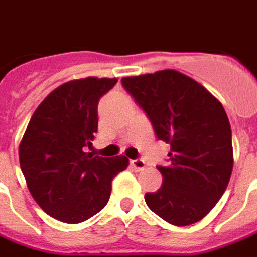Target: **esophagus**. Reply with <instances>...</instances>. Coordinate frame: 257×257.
I'll return each mask as SVG.
<instances>
[{"mask_svg": "<svg viewBox=\"0 0 257 257\" xmlns=\"http://www.w3.org/2000/svg\"><path fill=\"white\" fill-rule=\"evenodd\" d=\"M131 167L134 168L135 171H142L146 168V162L142 158H136V160L131 161Z\"/></svg>", "mask_w": 257, "mask_h": 257, "instance_id": "obj_1", "label": "esophagus"}]
</instances>
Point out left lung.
<instances>
[{
  "label": "left lung",
  "instance_id": "obj_1",
  "mask_svg": "<svg viewBox=\"0 0 257 257\" xmlns=\"http://www.w3.org/2000/svg\"><path fill=\"white\" fill-rule=\"evenodd\" d=\"M151 121L157 138L171 145L169 164L157 167L162 186L146 193L147 206L173 226H190L213 209L231 176L228 118L215 96L176 70L121 79Z\"/></svg>",
  "mask_w": 257,
  "mask_h": 257
}]
</instances>
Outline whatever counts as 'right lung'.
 Segmentation results:
<instances>
[{
    "label": "right lung",
    "instance_id": "1",
    "mask_svg": "<svg viewBox=\"0 0 257 257\" xmlns=\"http://www.w3.org/2000/svg\"><path fill=\"white\" fill-rule=\"evenodd\" d=\"M117 78L88 77L60 85L33 114L19 146V161L29 191L41 209L77 224L108 202L111 182L126 157H93L84 149L97 132V103Z\"/></svg>",
    "mask_w": 257,
    "mask_h": 257
}]
</instances>
